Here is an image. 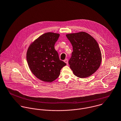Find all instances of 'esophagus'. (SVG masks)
Returning a JSON list of instances; mask_svg holds the SVG:
<instances>
[{
    "label": "esophagus",
    "instance_id": "obj_1",
    "mask_svg": "<svg viewBox=\"0 0 121 121\" xmlns=\"http://www.w3.org/2000/svg\"><path fill=\"white\" fill-rule=\"evenodd\" d=\"M64 61L68 65V60L67 59H66L64 60Z\"/></svg>",
    "mask_w": 121,
    "mask_h": 121
}]
</instances>
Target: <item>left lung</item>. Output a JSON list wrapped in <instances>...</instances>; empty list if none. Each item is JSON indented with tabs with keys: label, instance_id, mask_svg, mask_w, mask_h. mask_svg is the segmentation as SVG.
Segmentation results:
<instances>
[{
	"label": "left lung",
	"instance_id": "8db88e82",
	"mask_svg": "<svg viewBox=\"0 0 121 121\" xmlns=\"http://www.w3.org/2000/svg\"><path fill=\"white\" fill-rule=\"evenodd\" d=\"M66 37L73 49L69 61L70 68L74 74L79 78L90 76L99 69L102 61L98 43L84 32L68 34Z\"/></svg>",
	"mask_w": 121,
	"mask_h": 121
}]
</instances>
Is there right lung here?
I'll return each mask as SVG.
<instances>
[{
	"label": "right lung",
	"instance_id": "1",
	"mask_svg": "<svg viewBox=\"0 0 121 121\" xmlns=\"http://www.w3.org/2000/svg\"><path fill=\"white\" fill-rule=\"evenodd\" d=\"M60 35L47 33L40 36L29 46L26 60L29 69L39 80L51 82L60 75L66 63L60 60L54 45Z\"/></svg>",
	"mask_w": 121,
	"mask_h": 121
}]
</instances>
